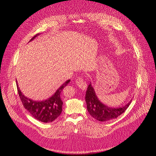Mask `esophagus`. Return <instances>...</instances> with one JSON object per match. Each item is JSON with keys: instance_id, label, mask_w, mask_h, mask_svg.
I'll use <instances>...</instances> for the list:
<instances>
[{"instance_id": "1", "label": "esophagus", "mask_w": 156, "mask_h": 156, "mask_svg": "<svg viewBox=\"0 0 156 156\" xmlns=\"http://www.w3.org/2000/svg\"><path fill=\"white\" fill-rule=\"evenodd\" d=\"M76 83L81 90H85L87 89V84L85 81H84L83 78H78L76 81Z\"/></svg>"}]
</instances>
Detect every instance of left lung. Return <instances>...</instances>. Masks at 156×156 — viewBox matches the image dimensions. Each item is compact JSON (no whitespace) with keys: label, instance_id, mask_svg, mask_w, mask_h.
I'll list each match as a JSON object with an SVG mask.
<instances>
[{"label":"left lung","instance_id":"left-lung-1","mask_svg":"<svg viewBox=\"0 0 156 156\" xmlns=\"http://www.w3.org/2000/svg\"><path fill=\"white\" fill-rule=\"evenodd\" d=\"M85 101L87 110L90 114L95 119L104 122L115 119L120 116L126 110L132 101L122 107L110 108L101 102L98 99L90 82L86 92Z\"/></svg>","mask_w":156,"mask_h":156}]
</instances>
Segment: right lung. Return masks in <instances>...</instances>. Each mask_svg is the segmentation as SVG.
I'll list each match as a JSON object with an SVG mask.
<instances>
[{
	"label": "right lung",
	"instance_id": "1",
	"mask_svg": "<svg viewBox=\"0 0 156 156\" xmlns=\"http://www.w3.org/2000/svg\"><path fill=\"white\" fill-rule=\"evenodd\" d=\"M40 34H37L30 40V42L34 40ZM70 81V80L66 81L51 97L42 101H34L27 97L20 90L17 81H16V85L24 108L36 119L44 122H50L58 118L62 112L63 102L61 99V93Z\"/></svg>",
	"mask_w": 156,
	"mask_h": 156
}]
</instances>
